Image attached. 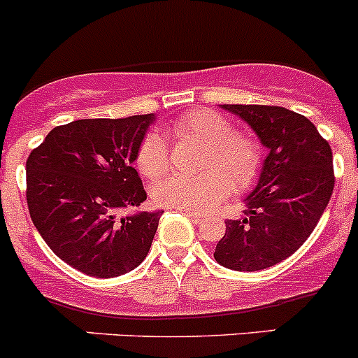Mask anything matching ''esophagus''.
<instances>
[{
	"label": "esophagus",
	"mask_w": 358,
	"mask_h": 358,
	"mask_svg": "<svg viewBox=\"0 0 358 358\" xmlns=\"http://www.w3.org/2000/svg\"><path fill=\"white\" fill-rule=\"evenodd\" d=\"M185 215L190 218V220L194 222V224H203V217H201V215H197V213H189V211H185Z\"/></svg>",
	"instance_id": "esophagus-1"
}]
</instances>
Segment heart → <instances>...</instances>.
<instances>
[{
  "instance_id": "heart-1",
  "label": "heart",
  "mask_w": 358,
  "mask_h": 358,
  "mask_svg": "<svg viewBox=\"0 0 358 358\" xmlns=\"http://www.w3.org/2000/svg\"><path fill=\"white\" fill-rule=\"evenodd\" d=\"M169 134L175 140L203 145L197 175H169L152 187V199L169 210L204 213L217 206L231 190H246L262 169V145L248 134L232 133V124L220 113L196 108L173 120ZM136 166L147 178H159L169 166L164 138L148 133L136 152Z\"/></svg>"
}]
</instances>
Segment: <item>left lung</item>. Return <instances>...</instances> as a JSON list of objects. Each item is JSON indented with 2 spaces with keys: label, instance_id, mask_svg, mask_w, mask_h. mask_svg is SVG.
<instances>
[{
  "label": "left lung",
  "instance_id": "8db88e82",
  "mask_svg": "<svg viewBox=\"0 0 358 358\" xmlns=\"http://www.w3.org/2000/svg\"><path fill=\"white\" fill-rule=\"evenodd\" d=\"M245 120L269 150L245 199L225 222L215 260L232 271H260L292 255L313 232L334 190L332 150L304 115L266 105H220Z\"/></svg>",
  "mask_w": 358,
  "mask_h": 358
}]
</instances>
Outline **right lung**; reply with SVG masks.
I'll list each match as a JSON object with an SVG mask.
<instances>
[{
  "mask_svg": "<svg viewBox=\"0 0 358 358\" xmlns=\"http://www.w3.org/2000/svg\"><path fill=\"white\" fill-rule=\"evenodd\" d=\"M155 115L82 119L57 126L26 162L31 220L52 252L94 278L140 266L162 210L117 213L147 199L133 168Z\"/></svg>",
  "mask_w": 358,
  "mask_h": 358,
  "instance_id": "1",
  "label": "right lung"
}]
</instances>
